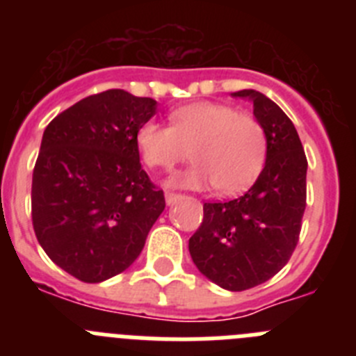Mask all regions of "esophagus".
<instances>
[{
    "instance_id": "obj_1",
    "label": "esophagus",
    "mask_w": 356,
    "mask_h": 356,
    "mask_svg": "<svg viewBox=\"0 0 356 356\" xmlns=\"http://www.w3.org/2000/svg\"><path fill=\"white\" fill-rule=\"evenodd\" d=\"M180 197L181 194H176V193H171V191H168V193H165V203H168V205H172V203H176Z\"/></svg>"
}]
</instances>
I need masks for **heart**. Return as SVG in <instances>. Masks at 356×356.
<instances>
[{
    "label": "heart",
    "mask_w": 356,
    "mask_h": 356,
    "mask_svg": "<svg viewBox=\"0 0 356 356\" xmlns=\"http://www.w3.org/2000/svg\"><path fill=\"white\" fill-rule=\"evenodd\" d=\"M137 147L149 168L171 171L188 159L180 176L185 187L212 184L219 194H237L262 172L267 156L264 124L248 112L222 103H194L169 114V127L146 121L137 130Z\"/></svg>",
    "instance_id": "obj_1"
}]
</instances>
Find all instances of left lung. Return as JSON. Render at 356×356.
Returning a JSON list of instances; mask_svg holds the SVG:
<instances>
[{
  "mask_svg": "<svg viewBox=\"0 0 356 356\" xmlns=\"http://www.w3.org/2000/svg\"><path fill=\"white\" fill-rule=\"evenodd\" d=\"M232 96L253 102L267 135L266 165L246 194L203 205L188 251L201 275L238 292L273 278L294 253L307 207L308 163L294 124L275 102L253 89Z\"/></svg>",
  "mask_w": 356,
  "mask_h": 356,
  "instance_id": "obj_1",
  "label": "left lung"
}]
</instances>
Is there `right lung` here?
Returning <instances> with one entry per match:
<instances>
[{"mask_svg": "<svg viewBox=\"0 0 356 356\" xmlns=\"http://www.w3.org/2000/svg\"><path fill=\"white\" fill-rule=\"evenodd\" d=\"M155 112V99L110 89L44 130L31 180L33 229L49 259L85 284L128 269L165 209L135 140Z\"/></svg>", "mask_w": 356, "mask_h": 356, "instance_id": "1", "label": "right lung"}]
</instances>
